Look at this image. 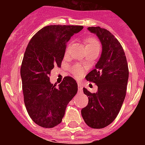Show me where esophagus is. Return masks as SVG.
<instances>
[{"label":"esophagus","instance_id":"34e87169","mask_svg":"<svg viewBox=\"0 0 145 145\" xmlns=\"http://www.w3.org/2000/svg\"><path fill=\"white\" fill-rule=\"evenodd\" d=\"M78 90L79 91H81L82 88H83V86H84V85L81 84V83H78Z\"/></svg>","mask_w":145,"mask_h":145}]
</instances>
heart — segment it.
Wrapping results in <instances>:
<instances>
[{"instance_id": "1", "label": "heart", "mask_w": 145, "mask_h": 145, "mask_svg": "<svg viewBox=\"0 0 145 145\" xmlns=\"http://www.w3.org/2000/svg\"><path fill=\"white\" fill-rule=\"evenodd\" d=\"M87 42V45H86V48L88 47H99V43L98 40H96L95 38H88L86 40ZM72 43H70L68 45V46L67 48V50H69L70 48V46H71ZM70 72H71L72 73L74 74L75 76H76L77 78H80V77L83 75L84 74V69L82 68L81 67L80 65H75V66H72L70 68Z\"/></svg>"}]
</instances>
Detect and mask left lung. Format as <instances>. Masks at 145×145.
Instances as JSON below:
<instances>
[{
	"label": "left lung",
	"instance_id": "1",
	"mask_svg": "<svg viewBox=\"0 0 145 145\" xmlns=\"http://www.w3.org/2000/svg\"><path fill=\"white\" fill-rule=\"evenodd\" d=\"M88 29L97 35L102 52L95 68L86 76L98 86V91L92 93L84 88L88 103L81 110V115L89 127L103 129L116 119L122 107L129 67L122 46L110 32L99 27H89Z\"/></svg>",
	"mask_w": 145,
	"mask_h": 145
}]
</instances>
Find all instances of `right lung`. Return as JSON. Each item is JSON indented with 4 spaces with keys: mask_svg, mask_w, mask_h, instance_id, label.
I'll return each mask as SVG.
<instances>
[{
    "mask_svg": "<svg viewBox=\"0 0 145 145\" xmlns=\"http://www.w3.org/2000/svg\"><path fill=\"white\" fill-rule=\"evenodd\" d=\"M84 28L80 25H49L40 29L27 45L21 66L24 102L29 117L38 125L59 124L67 105L78 91V84L66 76L57 87L50 82L54 67H61L67 43Z\"/></svg>",
    "mask_w": 145,
    "mask_h": 145,
    "instance_id": "add662e5",
    "label": "right lung"
}]
</instances>
